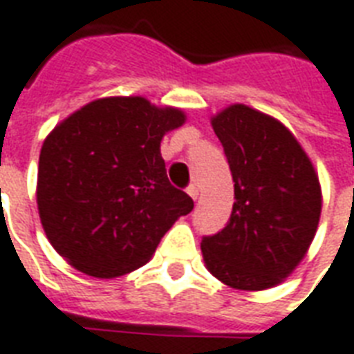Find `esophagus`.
I'll return each mask as SVG.
<instances>
[{"mask_svg": "<svg viewBox=\"0 0 354 354\" xmlns=\"http://www.w3.org/2000/svg\"><path fill=\"white\" fill-rule=\"evenodd\" d=\"M187 193H189L191 198H193V201H197V198H198V187H197V185H195V184L189 185V187H187Z\"/></svg>", "mask_w": 354, "mask_h": 354, "instance_id": "1", "label": "esophagus"}]
</instances>
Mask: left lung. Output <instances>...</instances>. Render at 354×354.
I'll use <instances>...</instances> for the list:
<instances>
[{"label":"left lung","mask_w":354,"mask_h":354,"mask_svg":"<svg viewBox=\"0 0 354 354\" xmlns=\"http://www.w3.org/2000/svg\"><path fill=\"white\" fill-rule=\"evenodd\" d=\"M234 182L223 230L201 242L206 268L240 290L279 285L315 238L323 195L310 157L276 118L230 104L212 118Z\"/></svg>","instance_id":"obj_1"}]
</instances>
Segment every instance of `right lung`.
Listing matches in <instances>:
<instances>
[{
  "instance_id": "obj_1",
  "label": "right lung",
  "mask_w": 354,
  "mask_h": 354,
  "mask_svg": "<svg viewBox=\"0 0 354 354\" xmlns=\"http://www.w3.org/2000/svg\"><path fill=\"white\" fill-rule=\"evenodd\" d=\"M185 124L174 106L103 97L44 138L37 208L48 242L77 270L124 276L150 261L193 198L167 178L161 140Z\"/></svg>"
}]
</instances>
